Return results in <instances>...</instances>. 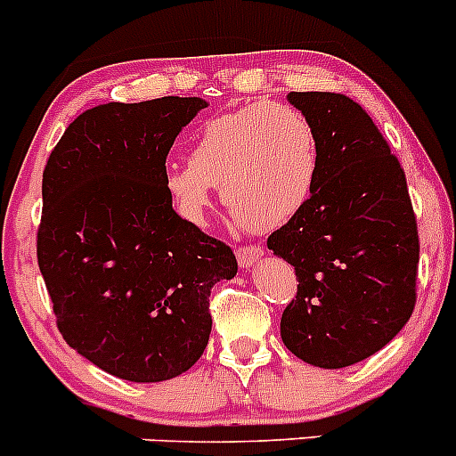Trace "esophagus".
Returning <instances> with one entry per match:
<instances>
[{"label":"esophagus","instance_id":"34e87169","mask_svg":"<svg viewBox=\"0 0 456 456\" xmlns=\"http://www.w3.org/2000/svg\"><path fill=\"white\" fill-rule=\"evenodd\" d=\"M236 256H238V265H240L242 270H248V267H252L254 263L263 256V249L256 248V245H252V248H238Z\"/></svg>","mask_w":456,"mask_h":456}]
</instances>
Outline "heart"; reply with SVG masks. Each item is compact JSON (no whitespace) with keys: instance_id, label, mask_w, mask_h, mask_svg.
<instances>
[{"instance_id":"1","label":"heart","mask_w":456,"mask_h":456,"mask_svg":"<svg viewBox=\"0 0 456 456\" xmlns=\"http://www.w3.org/2000/svg\"><path fill=\"white\" fill-rule=\"evenodd\" d=\"M319 142L304 112L286 103L242 105L207 118L191 143L189 164L166 170L170 202L191 223H202L211 189L249 232L290 223L317 184Z\"/></svg>"}]
</instances>
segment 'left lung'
I'll use <instances>...</instances> for the list:
<instances>
[{
    "label": "left lung",
    "mask_w": 456,
    "mask_h": 456,
    "mask_svg": "<svg viewBox=\"0 0 456 456\" xmlns=\"http://www.w3.org/2000/svg\"><path fill=\"white\" fill-rule=\"evenodd\" d=\"M314 126L317 184L299 214L267 238L299 286L281 317V339L319 369L362 362L410 322L419 232L405 173L355 101L290 92Z\"/></svg>",
    "instance_id": "8db88e82"
}]
</instances>
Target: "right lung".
<instances>
[{
    "mask_svg": "<svg viewBox=\"0 0 456 456\" xmlns=\"http://www.w3.org/2000/svg\"><path fill=\"white\" fill-rule=\"evenodd\" d=\"M207 105H96L67 127L42 173L37 265L58 329L123 380L189 371L211 335V288L238 272L232 249L177 216L164 186L170 146Z\"/></svg>",
    "mask_w": 456,
    "mask_h": 456,
    "instance_id": "obj_1",
    "label": "right lung"
}]
</instances>
